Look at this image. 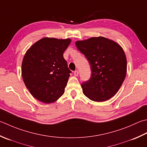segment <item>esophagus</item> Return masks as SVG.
<instances>
[{
	"instance_id": "esophagus-1",
	"label": "esophagus",
	"mask_w": 147,
	"mask_h": 147,
	"mask_svg": "<svg viewBox=\"0 0 147 147\" xmlns=\"http://www.w3.org/2000/svg\"><path fill=\"white\" fill-rule=\"evenodd\" d=\"M78 74H79V72L77 70L74 71V76H78Z\"/></svg>"
}]
</instances>
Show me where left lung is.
I'll return each instance as SVG.
<instances>
[{
    "mask_svg": "<svg viewBox=\"0 0 147 147\" xmlns=\"http://www.w3.org/2000/svg\"><path fill=\"white\" fill-rule=\"evenodd\" d=\"M90 65V78L82 83L83 94L96 102L110 99L121 87L127 72V60L119 45L104 37L76 42Z\"/></svg>",
    "mask_w": 147,
    "mask_h": 147,
    "instance_id": "obj_1",
    "label": "left lung"
}]
</instances>
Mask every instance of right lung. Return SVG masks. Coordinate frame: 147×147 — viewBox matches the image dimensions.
<instances>
[{
	"instance_id": "add662e5",
	"label": "right lung",
	"mask_w": 147,
	"mask_h": 147,
	"mask_svg": "<svg viewBox=\"0 0 147 147\" xmlns=\"http://www.w3.org/2000/svg\"><path fill=\"white\" fill-rule=\"evenodd\" d=\"M71 41L45 37L26 52L22 65L23 80L30 94L40 101L53 102L64 93L71 71L63 54Z\"/></svg>"
}]
</instances>
